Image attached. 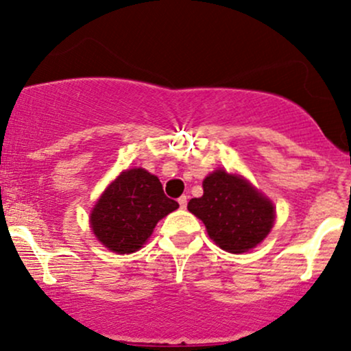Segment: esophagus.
<instances>
[{"label":"esophagus","instance_id":"34e87169","mask_svg":"<svg viewBox=\"0 0 351 351\" xmlns=\"http://www.w3.org/2000/svg\"><path fill=\"white\" fill-rule=\"evenodd\" d=\"M178 202H180V207H181V208H186V206H188V197L181 196V197L178 199Z\"/></svg>","mask_w":351,"mask_h":351}]
</instances>
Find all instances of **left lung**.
Masks as SVG:
<instances>
[{
    "instance_id": "1",
    "label": "left lung",
    "mask_w": 351,
    "mask_h": 351,
    "mask_svg": "<svg viewBox=\"0 0 351 351\" xmlns=\"http://www.w3.org/2000/svg\"><path fill=\"white\" fill-rule=\"evenodd\" d=\"M202 188L204 194L191 199L188 210L202 220L208 237L223 251H250L272 230L274 204L243 176L215 170Z\"/></svg>"
}]
</instances>
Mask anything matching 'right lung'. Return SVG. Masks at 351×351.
Returning <instances> with one entry per match:
<instances>
[{
	"instance_id": "1",
	"label": "right lung",
	"mask_w": 351,
	"mask_h": 351,
	"mask_svg": "<svg viewBox=\"0 0 351 351\" xmlns=\"http://www.w3.org/2000/svg\"><path fill=\"white\" fill-rule=\"evenodd\" d=\"M178 207L165 196L157 176L131 168L104 191L90 212V228L110 251L130 254L143 247L158 220Z\"/></svg>"
}]
</instances>
